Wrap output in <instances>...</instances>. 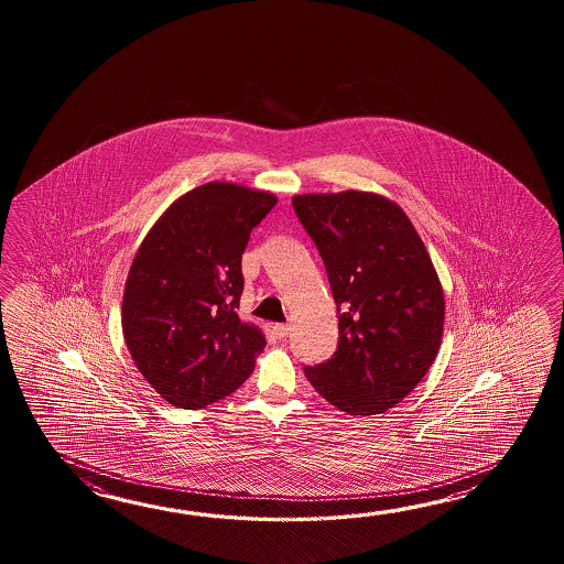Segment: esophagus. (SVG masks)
I'll list each match as a JSON object with an SVG mask.
<instances>
[{"mask_svg": "<svg viewBox=\"0 0 564 564\" xmlns=\"http://www.w3.org/2000/svg\"><path fill=\"white\" fill-rule=\"evenodd\" d=\"M272 333H274L278 338H286L288 333H290V326H288V324H274V326H272Z\"/></svg>", "mask_w": 564, "mask_h": 564, "instance_id": "obj_1", "label": "esophagus"}]
</instances>
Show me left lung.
I'll return each mask as SVG.
<instances>
[{
	"label": "left lung",
	"mask_w": 564,
	"mask_h": 564,
	"mask_svg": "<svg viewBox=\"0 0 564 564\" xmlns=\"http://www.w3.org/2000/svg\"><path fill=\"white\" fill-rule=\"evenodd\" d=\"M294 212L323 256L336 314L333 359L306 367L348 415H377L408 397L442 347L444 288L405 212L379 193H302Z\"/></svg>",
	"instance_id": "8db88e82"
}]
</instances>
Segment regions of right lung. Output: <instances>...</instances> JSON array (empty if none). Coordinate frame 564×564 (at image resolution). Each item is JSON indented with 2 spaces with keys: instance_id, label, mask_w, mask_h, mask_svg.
Masks as SVG:
<instances>
[{
  "instance_id": "obj_1",
  "label": "right lung",
  "mask_w": 564,
  "mask_h": 564,
  "mask_svg": "<svg viewBox=\"0 0 564 564\" xmlns=\"http://www.w3.org/2000/svg\"><path fill=\"white\" fill-rule=\"evenodd\" d=\"M274 193L212 181L181 195L147 231L122 294V335L144 381L173 408L228 397L264 350L238 316L241 253Z\"/></svg>"
}]
</instances>
